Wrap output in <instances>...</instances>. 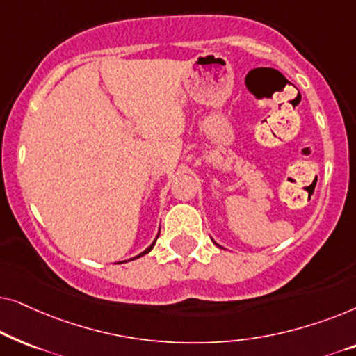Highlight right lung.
<instances>
[{
  "mask_svg": "<svg viewBox=\"0 0 356 356\" xmlns=\"http://www.w3.org/2000/svg\"><path fill=\"white\" fill-rule=\"evenodd\" d=\"M154 245H155V241L152 243V245H150V246L147 248V250H145V251L143 252V254H139V256H144V254H147V252H149V251H150V250H152V248H154ZM139 256H138V257H139Z\"/></svg>",
  "mask_w": 356,
  "mask_h": 356,
  "instance_id": "add662e5",
  "label": "right lung"
}]
</instances>
